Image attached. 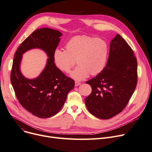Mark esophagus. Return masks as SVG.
Returning <instances> with one entry per match:
<instances>
[{"mask_svg":"<svg viewBox=\"0 0 152 152\" xmlns=\"http://www.w3.org/2000/svg\"><path fill=\"white\" fill-rule=\"evenodd\" d=\"M81 83L79 81H75V86H78L80 85Z\"/></svg>","mask_w":152,"mask_h":152,"instance_id":"obj_1","label":"esophagus"}]
</instances>
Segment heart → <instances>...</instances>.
Listing matches in <instances>:
<instances>
[{"label": "heart", "mask_w": 152, "mask_h": 152, "mask_svg": "<svg viewBox=\"0 0 152 152\" xmlns=\"http://www.w3.org/2000/svg\"><path fill=\"white\" fill-rule=\"evenodd\" d=\"M65 47V50L60 49L54 50L55 65L60 71L69 73L76 60L78 65L70 75L76 80H83L89 74L97 75L106 66L109 46L104 39L76 36L71 38Z\"/></svg>", "instance_id": "obj_1"}]
</instances>
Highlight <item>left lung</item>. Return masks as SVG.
I'll list each match as a JSON object with an SVG mask.
<instances>
[{
	"instance_id": "left-lung-1",
	"label": "left lung",
	"mask_w": 152,
	"mask_h": 152,
	"mask_svg": "<svg viewBox=\"0 0 152 152\" xmlns=\"http://www.w3.org/2000/svg\"><path fill=\"white\" fill-rule=\"evenodd\" d=\"M137 83V63L133 50L119 34L110 42L107 65L86 81L92 92L85 99L89 112L108 119L121 113L128 103Z\"/></svg>"
}]
</instances>
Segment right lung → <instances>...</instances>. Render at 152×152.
I'll use <instances>...</instances> for the list:
<instances>
[{"label":"right lung","mask_w":152,"mask_h":152,"mask_svg":"<svg viewBox=\"0 0 152 152\" xmlns=\"http://www.w3.org/2000/svg\"><path fill=\"white\" fill-rule=\"evenodd\" d=\"M61 36L57 30L38 29L21 44L14 55L10 81L16 96L24 108L41 118L57 114L65 103L68 92L75 87V81L58 69L53 59ZM36 48L43 50L49 58L41 75L29 80L21 74L20 63L24 53Z\"/></svg>","instance_id":"obj_1"}]
</instances>
